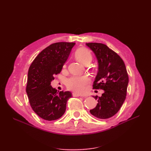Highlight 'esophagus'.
<instances>
[{"instance_id":"obj_1","label":"esophagus","mask_w":151,"mask_h":151,"mask_svg":"<svg viewBox=\"0 0 151 151\" xmlns=\"http://www.w3.org/2000/svg\"><path fill=\"white\" fill-rule=\"evenodd\" d=\"M72 96H74V97H77V96L84 97L83 95H81V94H79V93H72Z\"/></svg>"}]
</instances>
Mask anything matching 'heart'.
Segmentation results:
<instances>
[{"label": "heart", "mask_w": 151, "mask_h": 151, "mask_svg": "<svg viewBox=\"0 0 151 151\" xmlns=\"http://www.w3.org/2000/svg\"><path fill=\"white\" fill-rule=\"evenodd\" d=\"M75 56L77 60L83 64L90 63L92 60V55L89 50L86 48H80L76 50ZM89 82L87 76H73L67 79L66 85L67 88L76 92L81 93L85 89L86 86Z\"/></svg>", "instance_id": "1"}]
</instances>
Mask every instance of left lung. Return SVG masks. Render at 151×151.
<instances>
[{
  "label": "left lung",
  "mask_w": 151,
  "mask_h": 151,
  "mask_svg": "<svg viewBox=\"0 0 151 151\" xmlns=\"http://www.w3.org/2000/svg\"><path fill=\"white\" fill-rule=\"evenodd\" d=\"M86 45L94 52L98 63L93 88L104 91L101 96L94 97L98 103L89 111L96 118L107 119L115 115L125 101L129 76L122 59L106 45L99 43Z\"/></svg>",
  "instance_id": "obj_1"
}]
</instances>
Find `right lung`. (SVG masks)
I'll use <instances>...</instances> for the list:
<instances>
[{
  "instance_id": "obj_1",
  "label": "right lung",
  "mask_w": 151,
  "mask_h": 151,
  "mask_svg": "<svg viewBox=\"0 0 151 151\" xmlns=\"http://www.w3.org/2000/svg\"><path fill=\"white\" fill-rule=\"evenodd\" d=\"M75 43H55L43 50L31 64L28 73L26 93L33 111L47 121L60 118L66 110L70 91L52 88L54 76L60 73Z\"/></svg>"
}]
</instances>
